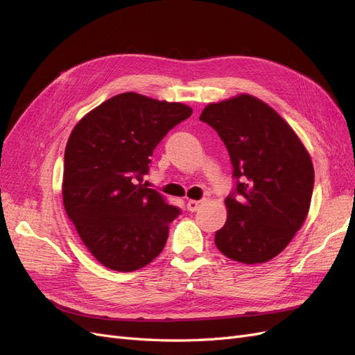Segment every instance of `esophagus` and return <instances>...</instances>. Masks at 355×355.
<instances>
[{
	"instance_id": "34e87169",
	"label": "esophagus",
	"mask_w": 355,
	"mask_h": 355,
	"mask_svg": "<svg viewBox=\"0 0 355 355\" xmlns=\"http://www.w3.org/2000/svg\"><path fill=\"white\" fill-rule=\"evenodd\" d=\"M202 204V200L201 201H197V200H188L187 202V207L189 211H197L198 207Z\"/></svg>"
}]
</instances>
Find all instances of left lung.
Masks as SVG:
<instances>
[{
    "label": "left lung",
    "mask_w": 355,
    "mask_h": 355,
    "mask_svg": "<svg viewBox=\"0 0 355 355\" xmlns=\"http://www.w3.org/2000/svg\"><path fill=\"white\" fill-rule=\"evenodd\" d=\"M200 120L218 132L237 179L214 244L235 262L271 261L308 216L314 188L309 153L275 110L250 94L207 105Z\"/></svg>",
    "instance_id": "1"
}]
</instances>
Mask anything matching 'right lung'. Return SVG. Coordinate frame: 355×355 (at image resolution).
Here are the masks:
<instances>
[{"label":"right lung","instance_id":"right-lung-1","mask_svg":"<svg viewBox=\"0 0 355 355\" xmlns=\"http://www.w3.org/2000/svg\"><path fill=\"white\" fill-rule=\"evenodd\" d=\"M191 114L188 105L128 92L85 114L71 132L63 206L84 245L110 270L136 271L163 252L180 210L142 178L161 139Z\"/></svg>","mask_w":355,"mask_h":355}]
</instances>
